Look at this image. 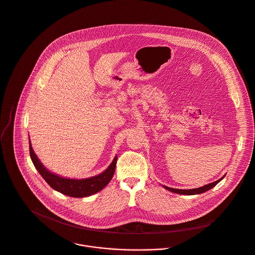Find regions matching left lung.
<instances>
[{
	"mask_svg": "<svg viewBox=\"0 0 255 255\" xmlns=\"http://www.w3.org/2000/svg\"><path fill=\"white\" fill-rule=\"evenodd\" d=\"M225 176V174L219 178L218 180L214 181V182H211V183H208V184H205L201 187H198V188H192V189H177V188H171V187H168V186H165V185H162L165 189L171 191V192H174V193H179V194H185V195H193V194H199V193H203L207 190H209L210 188L214 187L220 180L223 179V177Z\"/></svg>",
	"mask_w": 255,
	"mask_h": 255,
	"instance_id": "obj_1",
	"label": "left lung"
}]
</instances>
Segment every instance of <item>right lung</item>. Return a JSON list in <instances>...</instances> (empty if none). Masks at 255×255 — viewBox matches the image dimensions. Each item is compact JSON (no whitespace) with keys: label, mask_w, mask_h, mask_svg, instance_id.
<instances>
[{"label":"right lung","mask_w":255,"mask_h":255,"mask_svg":"<svg viewBox=\"0 0 255 255\" xmlns=\"http://www.w3.org/2000/svg\"><path fill=\"white\" fill-rule=\"evenodd\" d=\"M29 144L32 161L37 170L39 171V173L43 176V178L52 188L71 197H87L101 191L111 181L116 170L118 160L117 155L115 156L110 166L105 171L98 175L82 179L63 177L46 168L38 158L37 154L35 153L32 147L31 140H29Z\"/></svg>","instance_id":"1"}]
</instances>
